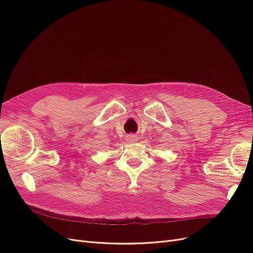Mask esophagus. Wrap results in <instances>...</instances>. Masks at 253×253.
Wrapping results in <instances>:
<instances>
[{
	"mask_svg": "<svg viewBox=\"0 0 253 253\" xmlns=\"http://www.w3.org/2000/svg\"><path fill=\"white\" fill-rule=\"evenodd\" d=\"M127 140L130 141V142H134L137 140V136L134 135V134H130L127 136Z\"/></svg>",
	"mask_w": 253,
	"mask_h": 253,
	"instance_id": "obj_1",
	"label": "esophagus"
}]
</instances>
